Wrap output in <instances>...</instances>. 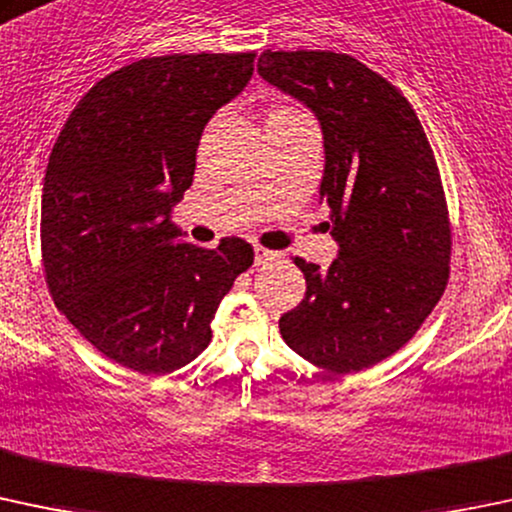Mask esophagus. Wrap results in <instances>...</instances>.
<instances>
[{
    "label": "esophagus",
    "mask_w": 512,
    "mask_h": 512,
    "mask_svg": "<svg viewBox=\"0 0 512 512\" xmlns=\"http://www.w3.org/2000/svg\"><path fill=\"white\" fill-rule=\"evenodd\" d=\"M277 257H279V252L267 250V247H260V245L255 247V265H265V262L277 260Z\"/></svg>",
    "instance_id": "esophagus-1"
}]
</instances>
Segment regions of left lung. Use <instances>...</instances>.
<instances>
[{"instance_id": "8db88e82", "label": "left lung", "mask_w": 512, "mask_h": 512, "mask_svg": "<svg viewBox=\"0 0 512 512\" xmlns=\"http://www.w3.org/2000/svg\"><path fill=\"white\" fill-rule=\"evenodd\" d=\"M257 73L319 120V193L338 242L326 270L294 260L306 297L279 331L309 363L358 373L400 351L444 294L451 230L437 161L400 90L346 53L265 51Z\"/></svg>"}]
</instances>
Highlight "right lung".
I'll use <instances>...</instances> for the list:
<instances>
[{
    "label": "right lung",
    "instance_id": "right-lung-1",
    "mask_svg": "<svg viewBox=\"0 0 512 512\" xmlns=\"http://www.w3.org/2000/svg\"><path fill=\"white\" fill-rule=\"evenodd\" d=\"M255 53L142 58L95 83L46 166L41 252L61 314L102 355L166 375L211 343V321L252 247L184 240L171 211L218 107L252 78Z\"/></svg>",
    "mask_w": 512,
    "mask_h": 512
}]
</instances>
